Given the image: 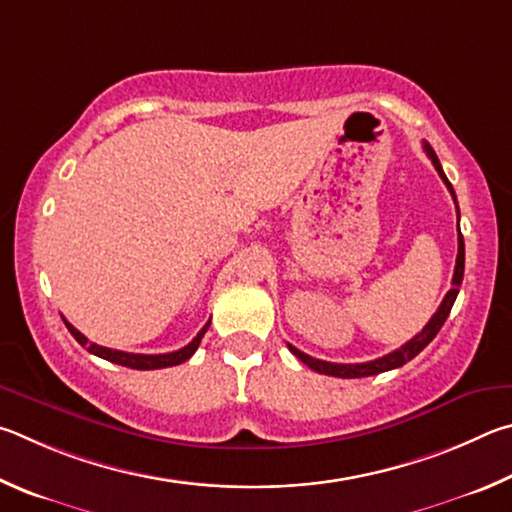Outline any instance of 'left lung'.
I'll return each mask as SVG.
<instances>
[{
    "instance_id": "8db88e82",
    "label": "left lung",
    "mask_w": 512,
    "mask_h": 512,
    "mask_svg": "<svg viewBox=\"0 0 512 512\" xmlns=\"http://www.w3.org/2000/svg\"><path fill=\"white\" fill-rule=\"evenodd\" d=\"M423 146H425L427 157L432 159L434 168L438 170V175H441V179L445 182L447 191L452 193L454 202H456L454 188H452V184H450V179L445 177L443 168H441V161H438L434 148L429 146L427 141L423 143ZM456 211H459V206H456ZM463 270H465V245H463V236H461V229H459V254H456V265H454V276H452V290L445 294L443 303H441V306H438V310L434 312V317L427 321V326H425L423 330H420V333H418L414 339H409L407 344H402V346L398 348V351H393V353L384 355V357H378V360H373V362H362V364H335V362H324V360H317V357H310V355H306V353H301L299 348H294L292 344H288L290 351H292L294 355H297L303 364L310 366L312 371L324 373V375H335V378H369V375H378V373H384V371L398 369V366L407 364L409 360H414V357H416L420 351H423V348L438 335V330L443 328L445 319H447V315H450V310H452L454 301H456V294H459V288H461V283H463Z\"/></svg>"
}]
</instances>
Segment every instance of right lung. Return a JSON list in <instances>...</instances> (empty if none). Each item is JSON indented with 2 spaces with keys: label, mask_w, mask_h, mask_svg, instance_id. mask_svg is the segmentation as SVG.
<instances>
[{
  "label": "right lung",
  "mask_w": 512,
  "mask_h": 512,
  "mask_svg": "<svg viewBox=\"0 0 512 512\" xmlns=\"http://www.w3.org/2000/svg\"><path fill=\"white\" fill-rule=\"evenodd\" d=\"M211 324V321H209ZM209 324H206L200 333H197L193 337L191 344H186L184 348H179V351H173V353H161V355H141V353H123V351H112V348H105V346H98V344H89V339L80 333V330H76L74 326L69 324V321L65 319V326L69 328V333L74 335L76 342L80 346H87V351L96 355V357H103V360L112 362V364H121V366H128V369H137V371H152V369H166V366H177L186 362L188 357H191L197 346H200L202 337L206 333V328H209Z\"/></svg>",
  "instance_id": "right-lung-1"
}]
</instances>
